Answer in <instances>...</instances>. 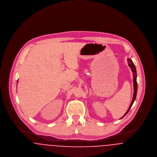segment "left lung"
<instances>
[{
	"label": "left lung",
	"mask_w": 157,
	"mask_h": 157,
	"mask_svg": "<svg viewBox=\"0 0 157 157\" xmlns=\"http://www.w3.org/2000/svg\"><path fill=\"white\" fill-rule=\"evenodd\" d=\"M128 65L129 67H131V71L133 73V81H134V95H133V98H132V102L131 103V105L128 108V109L127 110L126 113L124 115V116L121 118L120 119H122V118H124L126 115L127 114V113L129 112V109H131V106L132 104H134V102L135 100V98L136 97V93H137V89H138V85H137V82H136V77H137V75H136V68H135V66L133 62L132 61V60L130 59L129 58L128 59Z\"/></svg>",
	"instance_id": "left-lung-1"
}]
</instances>
